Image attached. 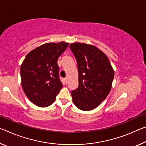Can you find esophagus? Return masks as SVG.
Masks as SVG:
<instances>
[{"instance_id": "1", "label": "esophagus", "mask_w": 146, "mask_h": 146, "mask_svg": "<svg viewBox=\"0 0 146 146\" xmlns=\"http://www.w3.org/2000/svg\"><path fill=\"white\" fill-rule=\"evenodd\" d=\"M64 81H65V83L67 84V83H68V78H64Z\"/></svg>"}]
</instances>
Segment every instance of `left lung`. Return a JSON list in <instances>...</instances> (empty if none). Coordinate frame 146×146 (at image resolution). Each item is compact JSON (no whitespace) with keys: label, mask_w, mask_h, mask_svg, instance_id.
<instances>
[{"label":"left lung","mask_w":146,"mask_h":146,"mask_svg":"<svg viewBox=\"0 0 146 146\" xmlns=\"http://www.w3.org/2000/svg\"><path fill=\"white\" fill-rule=\"evenodd\" d=\"M77 62L78 87L71 92L78 109L89 111L98 107L110 93L114 71L108 57L93 45L73 43L69 45Z\"/></svg>","instance_id":"1"}]
</instances>
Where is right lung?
<instances>
[{"mask_svg":"<svg viewBox=\"0 0 146 146\" xmlns=\"http://www.w3.org/2000/svg\"><path fill=\"white\" fill-rule=\"evenodd\" d=\"M68 45L64 41L43 44L28 53L21 64L23 90L29 100L39 107L52 105L63 86L57 60Z\"/></svg>","mask_w":146,"mask_h":146,"instance_id":"1","label":"right lung"}]
</instances>
